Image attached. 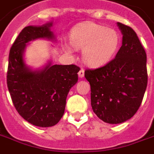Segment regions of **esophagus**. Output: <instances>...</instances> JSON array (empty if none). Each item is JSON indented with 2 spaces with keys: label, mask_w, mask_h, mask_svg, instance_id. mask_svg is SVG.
I'll list each match as a JSON object with an SVG mask.
<instances>
[{
  "label": "esophagus",
  "mask_w": 154,
  "mask_h": 154,
  "mask_svg": "<svg viewBox=\"0 0 154 154\" xmlns=\"http://www.w3.org/2000/svg\"><path fill=\"white\" fill-rule=\"evenodd\" d=\"M78 76H79L81 78L84 77V69H83V68H81L80 71L78 72Z\"/></svg>",
  "instance_id": "obj_1"
}]
</instances>
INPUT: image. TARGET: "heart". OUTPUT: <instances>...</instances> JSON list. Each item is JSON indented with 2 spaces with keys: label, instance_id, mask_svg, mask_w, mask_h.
I'll return each mask as SVG.
<instances>
[{
  "label": "heart",
  "instance_id": "heart-1",
  "mask_svg": "<svg viewBox=\"0 0 154 154\" xmlns=\"http://www.w3.org/2000/svg\"><path fill=\"white\" fill-rule=\"evenodd\" d=\"M71 43L76 49H83L82 59L88 65L100 66L114 57L119 47L120 37L113 29L95 23H85L72 31ZM66 49L71 51L68 47Z\"/></svg>",
  "mask_w": 154,
  "mask_h": 154
}]
</instances>
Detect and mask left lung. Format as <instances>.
<instances>
[{
	"label": "left lung",
	"mask_w": 154,
	"mask_h": 154,
	"mask_svg": "<svg viewBox=\"0 0 154 154\" xmlns=\"http://www.w3.org/2000/svg\"><path fill=\"white\" fill-rule=\"evenodd\" d=\"M122 45L106 65L85 71L91 86L92 110L112 124L128 120L140 107L148 84L147 55L136 32L118 22Z\"/></svg>",
	"instance_id": "1"
}]
</instances>
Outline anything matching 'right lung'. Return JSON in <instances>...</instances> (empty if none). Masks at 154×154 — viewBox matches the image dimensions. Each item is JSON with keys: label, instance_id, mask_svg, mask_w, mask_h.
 <instances>
[{"label": "right lung", "instance_id": "1", "mask_svg": "<svg viewBox=\"0 0 154 154\" xmlns=\"http://www.w3.org/2000/svg\"><path fill=\"white\" fill-rule=\"evenodd\" d=\"M51 23L26 26L11 47L7 69V88L18 113L32 125L47 128L56 125L64 114L66 96L77 82L80 67L76 65H52L33 72L26 66V44L37 38L52 39Z\"/></svg>", "mask_w": 154, "mask_h": 154}]
</instances>
